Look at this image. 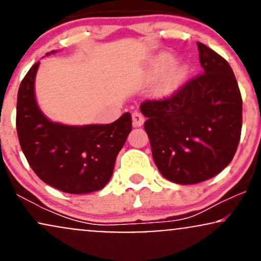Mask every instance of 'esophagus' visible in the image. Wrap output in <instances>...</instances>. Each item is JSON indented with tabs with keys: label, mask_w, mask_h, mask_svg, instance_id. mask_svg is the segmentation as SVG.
I'll use <instances>...</instances> for the list:
<instances>
[{
	"label": "esophagus",
	"mask_w": 261,
	"mask_h": 261,
	"mask_svg": "<svg viewBox=\"0 0 261 261\" xmlns=\"http://www.w3.org/2000/svg\"><path fill=\"white\" fill-rule=\"evenodd\" d=\"M143 121H145V118H143V115L141 114V112L136 110V112L133 113V125H134V127L142 126Z\"/></svg>",
	"instance_id": "34e87169"
}]
</instances>
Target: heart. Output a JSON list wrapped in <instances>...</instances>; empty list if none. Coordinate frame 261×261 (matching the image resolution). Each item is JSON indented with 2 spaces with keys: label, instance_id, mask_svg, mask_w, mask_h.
Segmentation results:
<instances>
[{
  "label": "heart",
  "instance_id": "heart-1",
  "mask_svg": "<svg viewBox=\"0 0 261 261\" xmlns=\"http://www.w3.org/2000/svg\"><path fill=\"white\" fill-rule=\"evenodd\" d=\"M174 64V58L170 55H162L160 59L157 60V70L160 71V72H164L166 70H168V68ZM185 74V67L184 66H175L174 68H173L172 71L168 73V76H167V85L170 88V87H174L178 85L179 82H180L182 77H184Z\"/></svg>",
  "mask_w": 261,
  "mask_h": 261
}]
</instances>
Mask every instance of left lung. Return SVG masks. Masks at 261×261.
<instances>
[{
  "mask_svg": "<svg viewBox=\"0 0 261 261\" xmlns=\"http://www.w3.org/2000/svg\"><path fill=\"white\" fill-rule=\"evenodd\" d=\"M202 73L162 99L145 100V130L161 174L196 184L222 172L234 157L242 131V95L228 62L197 43Z\"/></svg>",
  "mask_w": 261,
  "mask_h": 261,
  "instance_id": "1",
  "label": "left lung"
}]
</instances>
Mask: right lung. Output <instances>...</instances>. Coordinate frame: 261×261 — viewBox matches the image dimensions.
I'll use <instances>...</instances> for the list:
<instances>
[{"label": "right lung", "instance_id": "add662e5", "mask_svg": "<svg viewBox=\"0 0 261 261\" xmlns=\"http://www.w3.org/2000/svg\"><path fill=\"white\" fill-rule=\"evenodd\" d=\"M39 64L32 66L18 91L20 148L35 174L50 187L68 194L100 190L112 178L116 155L133 127L131 114L107 125L68 126L50 121L35 100Z\"/></svg>", "mask_w": 261, "mask_h": 261}]
</instances>
